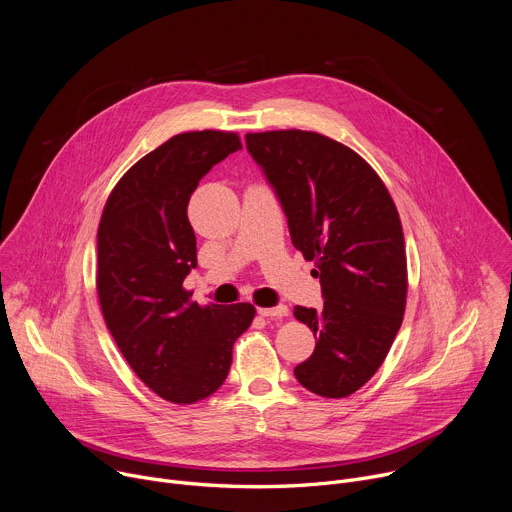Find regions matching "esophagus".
<instances>
[{
	"mask_svg": "<svg viewBox=\"0 0 512 512\" xmlns=\"http://www.w3.org/2000/svg\"><path fill=\"white\" fill-rule=\"evenodd\" d=\"M257 312L263 318H283V316L289 314V308L287 306H275V308H259Z\"/></svg>",
	"mask_w": 512,
	"mask_h": 512,
	"instance_id": "1",
	"label": "esophagus"
}]
</instances>
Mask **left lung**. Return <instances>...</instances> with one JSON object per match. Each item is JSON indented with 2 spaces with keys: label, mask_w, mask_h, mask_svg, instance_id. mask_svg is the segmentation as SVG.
<instances>
[{
  "label": "left lung",
  "mask_w": 512,
  "mask_h": 512,
  "mask_svg": "<svg viewBox=\"0 0 512 512\" xmlns=\"http://www.w3.org/2000/svg\"><path fill=\"white\" fill-rule=\"evenodd\" d=\"M287 216L291 243L314 261L324 308H294L316 338L294 369L308 391L342 399L379 371L401 328L407 255L397 206L379 174L348 145L316 131L247 133Z\"/></svg>",
  "instance_id": "1"
}]
</instances>
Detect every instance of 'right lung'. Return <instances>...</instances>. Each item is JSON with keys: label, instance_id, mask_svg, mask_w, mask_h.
Here are the masks:
<instances>
[{"label": "right lung", "instance_id": "add662e5", "mask_svg": "<svg viewBox=\"0 0 512 512\" xmlns=\"http://www.w3.org/2000/svg\"><path fill=\"white\" fill-rule=\"evenodd\" d=\"M233 131H186L135 162L111 190L97 233V296L133 373L162 399L192 405L229 375L255 306H200L182 281L196 267L188 200L241 150Z\"/></svg>", "mask_w": 512, "mask_h": 512}]
</instances>
